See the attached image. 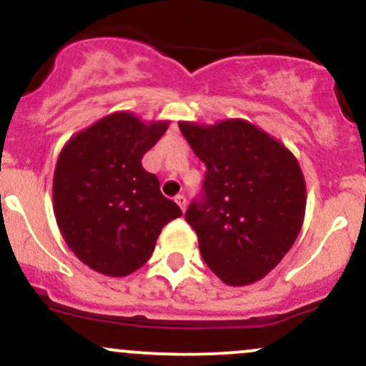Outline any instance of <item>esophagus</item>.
<instances>
[{
	"instance_id": "obj_1",
	"label": "esophagus",
	"mask_w": 366,
	"mask_h": 366,
	"mask_svg": "<svg viewBox=\"0 0 366 366\" xmlns=\"http://www.w3.org/2000/svg\"><path fill=\"white\" fill-rule=\"evenodd\" d=\"M174 202L178 204L179 209H182L183 213H184V211H187V197H184V195H176V197H174Z\"/></svg>"
}]
</instances>
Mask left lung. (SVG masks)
Wrapping results in <instances>:
<instances>
[{
	"mask_svg": "<svg viewBox=\"0 0 366 366\" xmlns=\"http://www.w3.org/2000/svg\"><path fill=\"white\" fill-rule=\"evenodd\" d=\"M206 166L204 199L187 222L204 262L229 286L260 281L285 258L305 218V178L281 141L242 119L179 122Z\"/></svg>",
	"mask_w": 366,
	"mask_h": 366,
	"instance_id": "8db88e82",
	"label": "left lung"
}]
</instances>
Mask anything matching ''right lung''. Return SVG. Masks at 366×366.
Instances as JSON below:
<instances>
[{"label":"right lung","instance_id":"right-lung-1","mask_svg":"<svg viewBox=\"0 0 366 366\" xmlns=\"http://www.w3.org/2000/svg\"><path fill=\"white\" fill-rule=\"evenodd\" d=\"M169 120L115 112L69 137L54 171V214L62 239L81 263L109 277L143 267L162 227L182 209L160 194L141 159Z\"/></svg>","mask_w":366,"mask_h":366}]
</instances>
